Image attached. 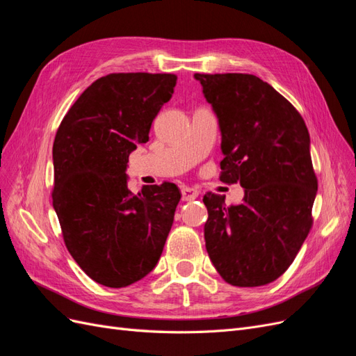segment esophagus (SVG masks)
I'll list each match as a JSON object with an SVG mask.
<instances>
[{
    "instance_id": "34e87169",
    "label": "esophagus",
    "mask_w": 356,
    "mask_h": 356,
    "mask_svg": "<svg viewBox=\"0 0 356 356\" xmlns=\"http://www.w3.org/2000/svg\"><path fill=\"white\" fill-rule=\"evenodd\" d=\"M181 195H182V200H184V202L195 200L199 196V190L191 188V187H184L181 190Z\"/></svg>"
}]
</instances>
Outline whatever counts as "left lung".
<instances>
[{"mask_svg":"<svg viewBox=\"0 0 356 356\" xmlns=\"http://www.w3.org/2000/svg\"><path fill=\"white\" fill-rule=\"evenodd\" d=\"M218 117L220 179L245 188L227 207L207 193L204 242L212 264L234 286H261L284 275L312 229L318 179L303 117L252 74H195Z\"/></svg>","mask_w":356,"mask_h":356,"instance_id":"1","label":"left lung"}]
</instances>
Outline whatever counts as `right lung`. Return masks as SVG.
I'll list each match as a JSON object with an SVG mask.
<instances>
[{"label": "right lung", "mask_w": 356, "mask_h": 356, "mask_svg": "<svg viewBox=\"0 0 356 356\" xmlns=\"http://www.w3.org/2000/svg\"><path fill=\"white\" fill-rule=\"evenodd\" d=\"M175 84V74L105 75L80 95L56 132L51 199L63 242L104 286L123 288L152 272L174 222L179 188L163 182L134 195L126 168Z\"/></svg>", "instance_id": "obj_1"}]
</instances>
